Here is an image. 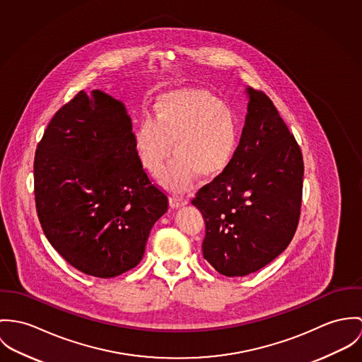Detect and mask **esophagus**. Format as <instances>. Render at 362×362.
<instances>
[{"mask_svg": "<svg viewBox=\"0 0 362 362\" xmlns=\"http://www.w3.org/2000/svg\"><path fill=\"white\" fill-rule=\"evenodd\" d=\"M189 200L186 197H182V196H170L169 197V204L172 208H180V206H185L187 205Z\"/></svg>", "mask_w": 362, "mask_h": 362, "instance_id": "34e87169", "label": "esophagus"}]
</instances>
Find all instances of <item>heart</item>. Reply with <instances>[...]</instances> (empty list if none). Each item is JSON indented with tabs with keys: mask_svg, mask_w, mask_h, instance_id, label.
<instances>
[{
	"mask_svg": "<svg viewBox=\"0 0 362 362\" xmlns=\"http://www.w3.org/2000/svg\"><path fill=\"white\" fill-rule=\"evenodd\" d=\"M240 141L235 111L201 88L163 94L154 105V119L146 117L134 129V147L143 166L158 175L173 151L162 183L183 190L196 175L214 179L236 157Z\"/></svg>",
	"mask_w": 362,
	"mask_h": 362,
	"instance_id": "heart-1",
	"label": "heart"
}]
</instances>
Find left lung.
Returning <instances> with one entry per match:
<instances>
[{
	"label": "left lung",
	"mask_w": 362,
	"mask_h": 362,
	"mask_svg": "<svg viewBox=\"0 0 362 362\" xmlns=\"http://www.w3.org/2000/svg\"><path fill=\"white\" fill-rule=\"evenodd\" d=\"M245 91L236 157L192 201L205 222L202 255L229 278L257 272L286 250L303 197L300 146L271 98L251 87Z\"/></svg>",
	"instance_id": "8db88e82"
}]
</instances>
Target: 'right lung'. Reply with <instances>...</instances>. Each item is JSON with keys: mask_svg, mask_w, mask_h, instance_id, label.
<instances>
[{"mask_svg": "<svg viewBox=\"0 0 362 362\" xmlns=\"http://www.w3.org/2000/svg\"><path fill=\"white\" fill-rule=\"evenodd\" d=\"M35 199L51 245L86 275L134 268L168 197L143 169L123 103L94 90L65 104L35 156Z\"/></svg>", "mask_w": 362, "mask_h": 362, "instance_id": "obj_1", "label": "right lung"}]
</instances>
